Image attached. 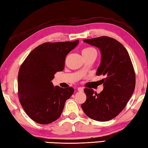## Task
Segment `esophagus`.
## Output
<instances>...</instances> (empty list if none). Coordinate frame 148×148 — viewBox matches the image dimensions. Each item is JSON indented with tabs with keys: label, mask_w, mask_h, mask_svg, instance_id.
<instances>
[{
	"label": "esophagus",
	"mask_w": 148,
	"mask_h": 148,
	"mask_svg": "<svg viewBox=\"0 0 148 148\" xmlns=\"http://www.w3.org/2000/svg\"><path fill=\"white\" fill-rule=\"evenodd\" d=\"M77 91H80V92L84 91V88L83 87H78V88H77Z\"/></svg>",
	"instance_id": "1"
}]
</instances>
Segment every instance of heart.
Returning <instances> with one entry per match:
<instances>
[{
	"label": "heart",
	"mask_w": 148,
	"mask_h": 148,
	"mask_svg": "<svg viewBox=\"0 0 148 148\" xmlns=\"http://www.w3.org/2000/svg\"><path fill=\"white\" fill-rule=\"evenodd\" d=\"M92 51H95L96 52V50H95L94 48H92V47H86V48L82 50V54H85V53H91V52Z\"/></svg>",
	"instance_id": "1"
}]
</instances>
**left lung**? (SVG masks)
I'll list each match as a JSON object with an SVG mask.
<instances>
[{
    "instance_id": "left-lung-1",
    "label": "left lung",
    "mask_w": 148,
    "mask_h": 148,
    "mask_svg": "<svg viewBox=\"0 0 148 148\" xmlns=\"http://www.w3.org/2000/svg\"><path fill=\"white\" fill-rule=\"evenodd\" d=\"M84 41L101 50V62L97 75H103L105 78L102 79L104 89L99 94L92 89H84L87 99L82 108L92 119L109 121L124 109L134 91L133 65L128 51L116 39L100 36Z\"/></svg>"
}]
</instances>
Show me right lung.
Instances as JSON below:
<instances>
[{
    "label": "right lung",
    "instance_id": "1",
    "mask_svg": "<svg viewBox=\"0 0 148 148\" xmlns=\"http://www.w3.org/2000/svg\"><path fill=\"white\" fill-rule=\"evenodd\" d=\"M79 40L46 42L32 50L20 66L18 97L24 111L34 121L49 124L61 116L65 102L74 93L73 87H53L51 82L62 71L66 55Z\"/></svg>",
    "mask_w": 148,
    "mask_h": 148
}]
</instances>
